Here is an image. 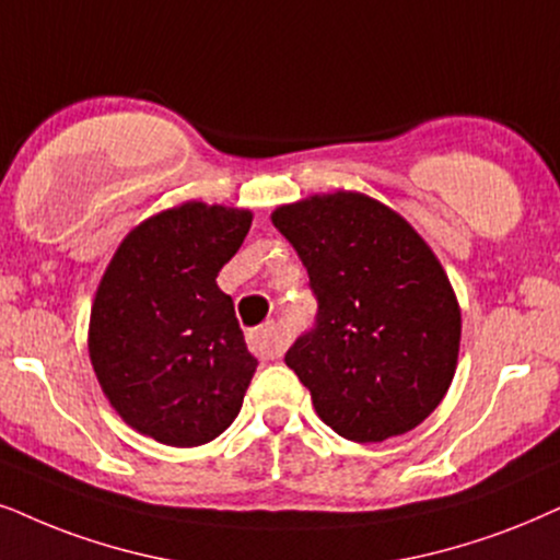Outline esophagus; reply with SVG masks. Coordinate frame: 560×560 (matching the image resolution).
I'll list each match as a JSON object with an SVG mask.
<instances>
[{
	"mask_svg": "<svg viewBox=\"0 0 560 560\" xmlns=\"http://www.w3.org/2000/svg\"><path fill=\"white\" fill-rule=\"evenodd\" d=\"M247 346L260 359H276L284 351V336H281L276 325H260L247 332Z\"/></svg>",
	"mask_w": 560,
	"mask_h": 560,
	"instance_id": "obj_1",
	"label": "esophagus"
}]
</instances>
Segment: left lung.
Instances as JSON below:
<instances>
[{
    "mask_svg": "<svg viewBox=\"0 0 560 560\" xmlns=\"http://www.w3.org/2000/svg\"><path fill=\"white\" fill-rule=\"evenodd\" d=\"M317 300L284 362L317 416L351 442L416 429L455 377L459 307L447 273L406 219L362 194L273 211Z\"/></svg>",
    "mask_w": 560,
    "mask_h": 560,
    "instance_id": "1",
    "label": "left lung"
}]
</instances>
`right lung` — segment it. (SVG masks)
<instances>
[{
    "label": "right lung",
    "instance_id": "add662e5",
    "mask_svg": "<svg viewBox=\"0 0 560 560\" xmlns=\"http://www.w3.org/2000/svg\"><path fill=\"white\" fill-rule=\"evenodd\" d=\"M250 211L183 203L124 240L97 287L90 359L126 423L198 447L235 421L256 374L217 273L250 230Z\"/></svg>",
    "mask_w": 560,
    "mask_h": 560
}]
</instances>
